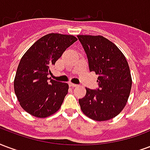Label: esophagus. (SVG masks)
I'll return each mask as SVG.
<instances>
[{
    "label": "esophagus",
    "mask_w": 150,
    "mask_h": 150,
    "mask_svg": "<svg viewBox=\"0 0 150 150\" xmlns=\"http://www.w3.org/2000/svg\"><path fill=\"white\" fill-rule=\"evenodd\" d=\"M69 86H70V87H73V88H74V87H76V86H77V85H76V84H74V83H69Z\"/></svg>",
    "instance_id": "34e87169"
}]
</instances>
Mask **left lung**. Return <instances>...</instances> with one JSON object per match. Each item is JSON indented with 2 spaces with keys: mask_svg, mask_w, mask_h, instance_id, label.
Here are the masks:
<instances>
[{
  "mask_svg": "<svg viewBox=\"0 0 150 150\" xmlns=\"http://www.w3.org/2000/svg\"><path fill=\"white\" fill-rule=\"evenodd\" d=\"M77 38L87 55L89 70L99 75V88H86V96L79 99L81 109L94 121L110 120L122 111L130 93L132 77L126 58L102 36L78 35Z\"/></svg>",
  "mask_w": 150,
  "mask_h": 150,
  "instance_id": "left-lung-1",
  "label": "left lung"
}]
</instances>
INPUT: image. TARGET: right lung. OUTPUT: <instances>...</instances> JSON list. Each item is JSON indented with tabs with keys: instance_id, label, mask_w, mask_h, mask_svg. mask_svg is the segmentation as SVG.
Segmentation results:
<instances>
[{
	"instance_id": "1",
	"label": "right lung",
	"mask_w": 150,
	"mask_h": 150,
	"mask_svg": "<svg viewBox=\"0 0 150 150\" xmlns=\"http://www.w3.org/2000/svg\"><path fill=\"white\" fill-rule=\"evenodd\" d=\"M76 40L72 35L50 33L37 40L23 55L14 79V91L21 106L29 114L45 118L61 108L69 85L47 76L51 74L50 68Z\"/></svg>"
}]
</instances>
